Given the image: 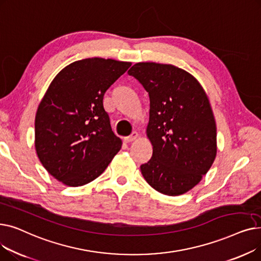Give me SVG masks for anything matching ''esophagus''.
I'll list each match as a JSON object with an SVG mask.
<instances>
[{
    "instance_id": "1",
    "label": "esophagus",
    "mask_w": 261,
    "mask_h": 261,
    "mask_svg": "<svg viewBox=\"0 0 261 261\" xmlns=\"http://www.w3.org/2000/svg\"><path fill=\"white\" fill-rule=\"evenodd\" d=\"M139 136V134H138V132H132L131 133V135H129V136H126V138H123V141H125L126 143H131V142H133L136 138H138Z\"/></svg>"
}]
</instances>
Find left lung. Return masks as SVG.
Here are the masks:
<instances>
[{"label":"left lung","mask_w":261,"mask_h":261,"mask_svg":"<svg viewBox=\"0 0 261 261\" xmlns=\"http://www.w3.org/2000/svg\"><path fill=\"white\" fill-rule=\"evenodd\" d=\"M149 94L147 135L151 159L141 165L147 183L167 196L195 187L217 153V130L206 94L198 80L171 64L140 62L128 72Z\"/></svg>","instance_id":"left-lung-1"}]
</instances>
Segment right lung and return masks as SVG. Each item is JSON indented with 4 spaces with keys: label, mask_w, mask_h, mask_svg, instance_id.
<instances>
[{
    "label": "right lung",
    "mask_w": 261,
    "mask_h": 261,
    "mask_svg": "<svg viewBox=\"0 0 261 261\" xmlns=\"http://www.w3.org/2000/svg\"><path fill=\"white\" fill-rule=\"evenodd\" d=\"M130 62L88 58L54 78L35 119V146L43 167L67 186L95 180L121 148L103 109L107 90Z\"/></svg>",
    "instance_id": "1"
}]
</instances>
